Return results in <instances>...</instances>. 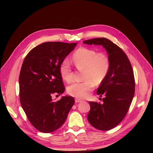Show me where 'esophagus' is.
Returning a JSON list of instances; mask_svg holds the SVG:
<instances>
[{
    "label": "esophagus",
    "instance_id": "1",
    "mask_svg": "<svg viewBox=\"0 0 153 153\" xmlns=\"http://www.w3.org/2000/svg\"><path fill=\"white\" fill-rule=\"evenodd\" d=\"M75 102H76V103H79V102H81L82 100H81V99H75Z\"/></svg>",
    "mask_w": 153,
    "mask_h": 153
}]
</instances>
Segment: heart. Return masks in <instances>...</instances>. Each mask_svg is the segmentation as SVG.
Instances as JSON below:
<instances>
[{
	"label": "heart",
	"instance_id": "heart-1",
	"mask_svg": "<svg viewBox=\"0 0 153 153\" xmlns=\"http://www.w3.org/2000/svg\"><path fill=\"white\" fill-rule=\"evenodd\" d=\"M72 61L78 69H84V81L74 82L68 88V92L74 97L84 99L89 95L95 84H100L107 77L110 66L108 56L105 53H97L88 48H80L72 54ZM59 72L66 82L72 79L70 62L64 58L59 65Z\"/></svg>",
	"mask_w": 153,
	"mask_h": 153
}]
</instances>
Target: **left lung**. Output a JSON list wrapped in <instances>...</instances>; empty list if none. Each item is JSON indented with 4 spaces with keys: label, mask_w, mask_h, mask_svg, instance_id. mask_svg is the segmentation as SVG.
Listing matches in <instances>:
<instances>
[{
    "label": "left lung",
    "mask_w": 153,
    "mask_h": 153,
    "mask_svg": "<svg viewBox=\"0 0 153 153\" xmlns=\"http://www.w3.org/2000/svg\"><path fill=\"white\" fill-rule=\"evenodd\" d=\"M84 43L101 45L110 61L109 72L97 89L103 103L90 102L87 115L90 124L98 130L107 131L115 127L125 117L134 94V78L131 63L123 51L105 38L87 39Z\"/></svg>",
    "instance_id": "1"
}]
</instances>
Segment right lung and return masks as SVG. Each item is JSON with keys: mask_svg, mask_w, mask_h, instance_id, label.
<instances>
[{"mask_svg": "<svg viewBox=\"0 0 153 153\" xmlns=\"http://www.w3.org/2000/svg\"><path fill=\"white\" fill-rule=\"evenodd\" d=\"M76 45L45 42L32 49L23 61L19 76L20 103L30 123L39 131L48 133L58 129L75 102L67 95L54 102L52 95H60L65 91L59 65Z\"/></svg>", "mask_w": 153, "mask_h": 153, "instance_id": "obj_1", "label": "right lung"}]
</instances>
